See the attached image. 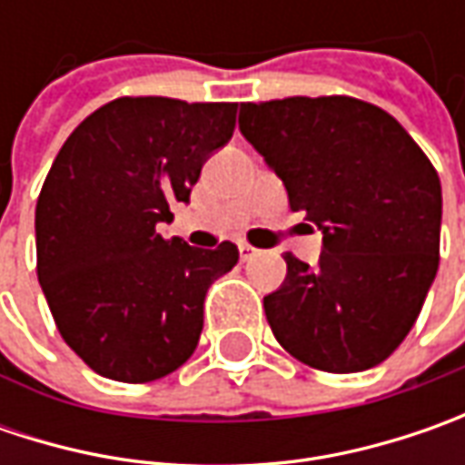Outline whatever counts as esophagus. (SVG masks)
<instances>
[{
  "mask_svg": "<svg viewBox=\"0 0 465 465\" xmlns=\"http://www.w3.org/2000/svg\"><path fill=\"white\" fill-rule=\"evenodd\" d=\"M238 251H241V261H248L256 256V248H253V245H248V242H241V245H238Z\"/></svg>",
  "mask_w": 465,
  "mask_h": 465,
  "instance_id": "obj_1",
  "label": "esophagus"
}]
</instances>
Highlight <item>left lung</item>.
Masks as SVG:
<instances>
[{
	"label": "left lung",
	"mask_w": 465,
	"mask_h": 465,
	"mask_svg": "<svg viewBox=\"0 0 465 465\" xmlns=\"http://www.w3.org/2000/svg\"><path fill=\"white\" fill-rule=\"evenodd\" d=\"M238 124L290 209L323 230L318 263L284 253V284L263 297L277 341L323 372L381 365L438 274V170L396 118L349 95L241 103Z\"/></svg>",
	"instance_id": "left-lung-1"
}]
</instances>
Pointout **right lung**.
Returning a JSON list of instances; mask_svg holds the SVG:
<instances>
[{
	"label": "right lung",
	"mask_w": 465,
	"mask_h": 465,
	"mask_svg": "<svg viewBox=\"0 0 465 465\" xmlns=\"http://www.w3.org/2000/svg\"><path fill=\"white\" fill-rule=\"evenodd\" d=\"M238 103L116 98L69 134L35 204L38 282L62 339L90 370L150 383L186 362L204 297L238 263L163 238L209 154L230 142Z\"/></svg>",
	"instance_id": "1"
}]
</instances>
